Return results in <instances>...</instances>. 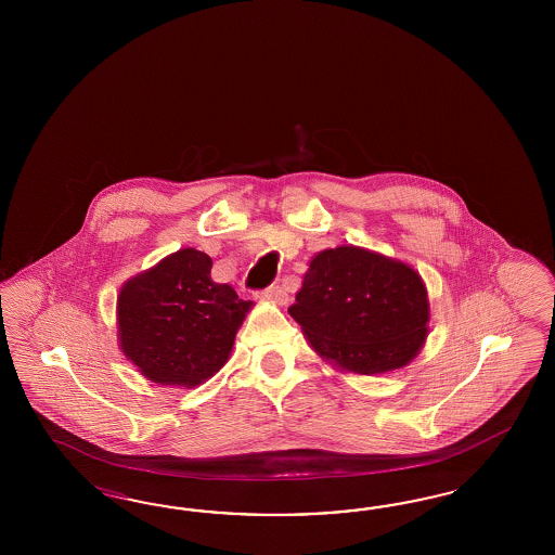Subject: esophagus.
Wrapping results in <instances>:
<instances>
[{"instance_id":"34e87169","label":"esophagus","mask_w":555,"mask_h":555,"mask_svg":"<svg viewBox=\"0 0 555 555\" xmlns=\"http://www.w3.org/2000/svg\"><path fill=\"white\" fill-rule=\"evenodd\" d=\"M260 297L262 299H269V301L274 302H285L286 301V293L285 288L281 285H272L269 288H264L262 293H260Z\"/></svg>"}]
</instances>
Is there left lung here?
I'll return each instance as SVG.
<instances>
[{"label": "left lung", "instance_id": "1", "mask_svg": "<svg viewBox=\"0 0 555 555\" xmlns=\"http://www.w3.org/2000/svg\"><path fill=\"white\" fill-rule=\"evenodd\" d=\"M288 313L325 360L356 374H380L417 356L429 302L411 267L339 246L311 260Z\"/></svg>", "mask_w": 555, "mask_h": 555}]
</instances>
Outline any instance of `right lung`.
<instances>
[{"instance_id":"obj_1","label":"right lung","mask_w":555,"mask_h":555,"mask_svg":"<svg viewBox=\"0 0 555 555\" xmlns=\"http://www.w3.org/2000/svg\"><path fill=\"white\" fill-rule=\"evenodd\" d=\"M211 264L207 254L185 248L121 286L119 346L152 383L202 385L232 352L253 302L214 283Z\"/></svg>"}]
</instances>
